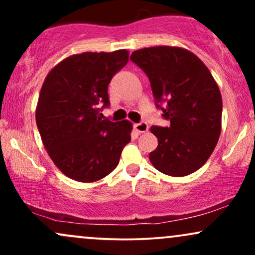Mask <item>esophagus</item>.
Here are the masks:
<instances>
[{
  "mask_svg": "<svg viewBox=\"0 0 255 255\" xmlns=\"http://www.w3.org/2000/svg\"><path fill=\"white\" fill-rule=\"evenodd\" d=\"M134 129H135L137 133H145L148 129V125L146 122H139V124L134 125Z\"/></svg>",
  "mask_w": 255,
  "mask_h": 255,
  "instance_id": "1",
  "label": "esophagus"
}]
</instances>
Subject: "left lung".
I'll use <instances>...</instances> for the list:
<instances>
[{
    "instance_id": "1",
    "label": "left lung",
    "mask_w": 255,
    "mask_h": 255,
    "mask_svg": "<svg viewBox=\"0 0 255 255\" xmlns=\"http://www.w3.org/2000/svg\"><path fill=\"white\" fill-rule=\"evenodd\" d=\"M130 61L147 75L156 107L170 121L169 127H151L158 139L152 165L175 177L197 171L221 135L222 96L211 73L193 52L176 46L140 49Z\"/></svg>"
}]
</instances>
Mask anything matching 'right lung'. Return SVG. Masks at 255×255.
<instances>
[{
    "label": "right lung",
    "mask_w": 255,
    "mask_h": 255,
    "mask_svg": "<svg viewBox=\"0 0 255 255\" xmlns=\"http://www.w3.org/2000/svg\"><path fill=\"white\" fill-rule=\"evenodd\" d=\"M128 62V51L83 52L64 58L44 80L36 122L44 147L66 176L95 182L119 164L130 141L127 120H102L108 85Z\"/></svg>",
    "instance_id": "right-lung-1"
}]
</instances>
